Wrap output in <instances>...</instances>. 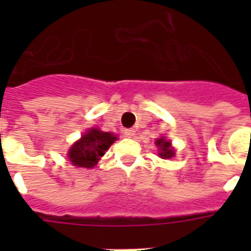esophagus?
Returning <instances> with one entry per match:
<instances>
[{"label": "esophagus", "instance_id": "1", "mask_svg": "<svg viewBox=\"0 0 251 251\" xmlns=\"http://www.w3.org/2000/svg\"><path fill=\"white\" fill-rule=\"evenodd\" d=\"M124 135H125L126 138H133L134 135H135V130H134V129H126L125 131H124Z\"/></svg>", "mask_w": 251, "mask_h": 251}]
</instances>
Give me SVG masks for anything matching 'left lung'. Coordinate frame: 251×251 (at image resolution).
<instances>
[{
	"label": "left lung",
	"mask_w": 251,
	"mask_h": 251,
	"mask_svg": "<svg viewBox=\"0 0 251 251\" xmlns=\"http://www.w3.org/2000/svg\"><path fill=\"white\" fill-rule=\"evenodd\" d=\"M155 145L157 146V149H159V156L161 159H171L176 155L175 149L172 147V143L169 141H167L165 138H159L156 139V143Z\"/></svg>",
	"instance_id": "left-lung-1"
}]
</instances>
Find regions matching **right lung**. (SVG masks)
<instances>
[{
  "label": "right lung",
  "instance_id": "right-lung-1",
  "mask_svg": "<svg viewBox=\"0 0 251 251\" xmlns=\"http://www.w3.org/2000/svg\"><path fill=\"white\" fill-rule=\"evenodd\" d=\"M114 141H117L114 134L105 133L96 127L88 129L79 141L70 147L69 161H72L74 167L94 168Z\"/></svg>",
  "mask_w": 251,
  "mask_h": 251
}]
</instances>
